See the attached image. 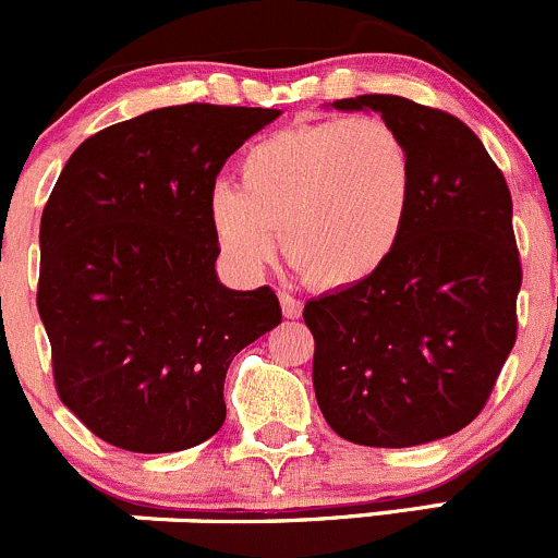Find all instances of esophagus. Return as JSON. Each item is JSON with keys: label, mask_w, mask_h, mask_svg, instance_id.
I'll use <instances>...</instances> for the list:
<instances>
[{"label": "esophagus", "mask_w": 558, "mask_h": 558, "mask_svg": "<svg viewBox=\"0 0 558 558\" xmlns=\"http://www.w3.org/2000/svg\"><path fill=\"white\" fill-rule=\"evenodd\" d=\"M279 303H281V314H284L287 319H298V317H301V308H303V303L298 301V298L292 295V292H287V290H279Z\"/></svg>", "instance_id": "obj_1"}]
</instances>
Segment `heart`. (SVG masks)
I'll return each mask as SVG.
<instances>
[{"mask_svg": "<svg viewBox=\"0 0 558 558\" xmlns=\"http://www.w3.org/2000/svg\"><path fill=\"white\" fill-rule=\"evenodd\" d=\"M415 203V162L379 116L279 130L239 159V190L208 192L219 252L246 274L281 257L317 290L372 279L404 239Z\"/></svg>", "mask_w": 558, "mask_h": 558, "instance_id": "1", "label": "heart"}]
</instances>
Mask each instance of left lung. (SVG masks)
Here are the masks:
<instances>
[{"label":"left lung","instance_id":"obj_1","mask_svg":"<svg viewBox=\"0 0 558 558\" xmlns=\"http://www.w3.org/2000/svg\"><path fill=\"white\" fill-rule=\"evenodd\" d=\"M374 110L415 162L404 239L372 279L303 306L314 396L341 439L412 448L469 426L515 344L521 260L507 181L456 116L396 94L336 99Z\"/></svg>","mask_w":558,"mask_h":558}]
</instances>
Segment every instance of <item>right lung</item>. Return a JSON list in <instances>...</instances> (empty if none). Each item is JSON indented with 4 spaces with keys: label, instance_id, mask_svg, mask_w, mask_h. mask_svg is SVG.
<instances>
[{
    "label": "right lung",
    "instance_id": "right-lung-1",
    "mask_svg": "<svg viewBox=\"0 0 558 558\" xmlns=\"http://www.w3.org/2000/svg\"><path fill=\"white\" fill-rule=\"evenodd\" d=\"M274 108L170 105L86 137L40 219L37 312L53 385L130 453H175L222 428L230 361L281 323L271 287L228 290L206 217L225 159Z\"/></svg>",
    "mask_w": 558,
    "mask_h": 558
}]
</instances>
